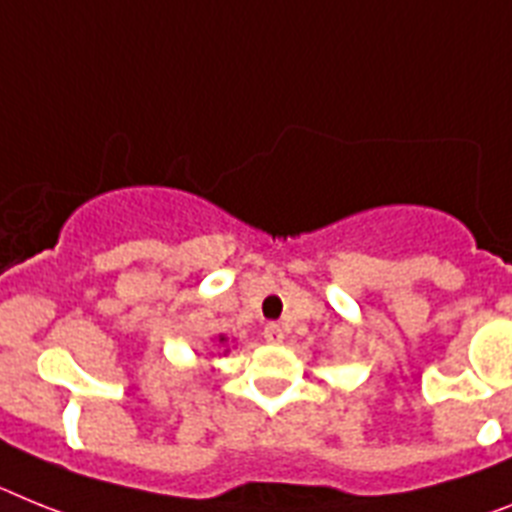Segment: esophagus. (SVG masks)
I'll return each instance as SVG.
<instances>
[{
    "label": "esophagus",
    "mask_w": 512,
    "mask_h": 512,
    "mask_svg": "<svg viewBox=\"0 0 512 512\" xmlns=\"http://www.w3.org/2000/svg\"><path fill=\"white\" fill-rule=\"evenodd\" d=\"M263 336H265V341H268V343H281L283 341V328L278 325V322H270V325H265Z\"/></svg>",
    "instance_id": "obj_1"
}]
</instances>
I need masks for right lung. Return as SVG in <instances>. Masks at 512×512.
<instances>
[{
    "label": "right lung",
    "mask_w": 512,
    "mask_h": 512,
    "mask_svg": "<svg viewBox=\"0 0 512 512\" xmlns=\"http://www.w3.org/2000/svg\"><path fill=\"white\" fill-rule=\"evenodd\" d=\"M221 341H223V338H221Z\"/></svg>",
    "instance_id": "add662e5"
}]
</instances>
